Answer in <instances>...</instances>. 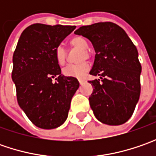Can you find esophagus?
Instances as JSON below:
<instances>
[{"instance_id":"esophagus-1","label":"esophagus","mask_w":156,"mask_h":156,"mask_svg":"<svg viewBox=\"0 0 156 156\" xmlns=\"http://www.w3.org/2000/svg\"><path fill=\"white\" fill-rule=\"evenodd\" d=\"M84 81H85V80H84V79H79V82H80V84H82Z\"/></svg>"}]
</instances>
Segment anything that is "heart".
Wrapping results in <instances>:
<instances>
[{
  "label": "heart",
  "instance_id": "obj_1",
  "mask_svg": "<svg viewBox=\"0 0 156 156\" xmlns=\"http://www.w3.org/2000/svg\"><path fill=\"white\" fill-rule=\"evenodd\" d=\"M69 45L71 48L80 49V52L76 57V61L79 62L67 65L65 68H63L62 73L68 76L82 77L89 69V63L85 61L91 57V52L87 48L88 44L83 37L75 36L70 40ZM55 56L59 65H64L68 59V51L63 46H58L55 50Z\"/></svg>",
  "mask_w": 156,
  "mask_h": 156
}]
</instances>
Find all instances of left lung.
Masks as SVG:
<instances>
[{
	"mask_svg": "<svg viewBox=\"0 0 156 156\" xmlns=\"http://www.w3.org/2000/svg\"><path fill=\"white\" fill-rule=\"evenodd\" d=\"M88 39L95 50L89 81L93 93L89 104L94 116L108 125H121L132 116L141 93V63L138 51L128 34L118 25L98 22L82 26L75 32Z\"/></svg>",
	"mask_w": 156,
	"mask_h": 156,
	"instance_id": "8db88e82",
	"label": "left lung"
}]
</instances>
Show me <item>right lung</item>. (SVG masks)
<instances>
[{
  "label": "right lung",
  "instance_id": "1",
  "mask_svg": "<svg viewBox=\"0 0 156 156\" xmlns=\"http://www.w3.org/2000/svg\"><path fill=\"white\" fill-rule=\"evenodd\" d=\"M75 27L32 24L22 32L14 52L12 79L18 104L41 129L64 123L80 85L75 77L62 74L55 56L56 47Z\"/></svg>",
  "mask_w": 156,
  "mask_h": 156
}]
</instances>
